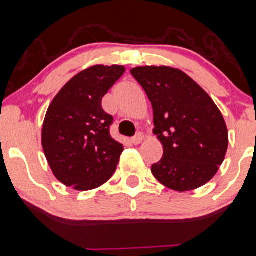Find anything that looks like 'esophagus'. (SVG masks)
I'll return each mask as SVG.
<instances>
[{"mask_svg":"<svg viewBox=\"0 0 256 256\" xmlns=\"http://www.w3.org/2000/svg\"><path fill=\"white\" fill-rule=\"evenodd\" d=\"M142 138H144V136H142V134H141V132H137L136 135L134 136L132 138H131V142H132L134 144H141Z\"/></svg>","mask_w":256,"mask_h":256,"instance_id":"1","label":"esophagus"}]
</instances>
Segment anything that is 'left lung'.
Returning <instances> with one entry per match:
<instances>
[{
    "instance_id": "1",
    "label": "left lung",
    "mask_w": 256,
    "mask_h": 256,
    "mask_svg": "<svg viewBox=\"0 0 256 256\" xmlns=\"http://www.w3.org/2000/svg\"><path fill=\"white\" fill-rule=\"evenodd\" d=\"M131 74L153 108L154 134L163 157L152 174L164 186L189 192L214 176L228 148V131L214 102L186 74L166 66H144Z\"/></svg>"
}]
</instances>
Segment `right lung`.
<instances>
[{"label":"right lung","mask_w":256,"mask_h":256,"mask_svg":"<svg viewBox=\"0 0 256 256\" xmlns=\"http://www.w3.org/2000/svg\"><path fill=\"white\" fill-rule=\"evenodd\" d=\"M124 72L116 64L90 67L51 102L42 144L54 176L66 186L92 190L114 174L124 147L110 136L114 118L104 112L102 99Z\"/></svg>","instance_id":"1"}]
</instances>
